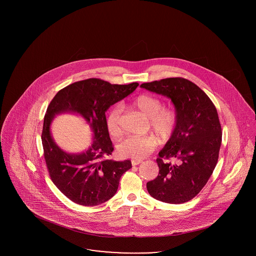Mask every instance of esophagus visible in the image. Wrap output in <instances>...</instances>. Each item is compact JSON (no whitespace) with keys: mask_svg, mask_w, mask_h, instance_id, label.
<instances>
[{"mask_svg":"<svg viewBox=\"0 0 256 256\" xmlns=\"http://www.w3.org/2000/svg\"><path fill=\"white\" fill-rule=\"evenodd\" d=\"M142 162H143V160H141V159H132V164L134 166L139 165V164L142 163Z\"/></svg>","mask_w":256,"mask_h":256,"instance_id":"obj_1","label":"esophagus"}]
</instances>
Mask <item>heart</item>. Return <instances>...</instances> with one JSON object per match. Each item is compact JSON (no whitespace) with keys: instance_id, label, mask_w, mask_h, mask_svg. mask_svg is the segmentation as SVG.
<instances>
[{"instance_id":"obj_1","label":"heart","mask_w":256,"mask_h":256,"mask_svg":"<svg viewBox=\"0 0 256 256\" xmlns=\"http://www.w3.org/2000/svg\"><path fill=\"white\" fill-rule=\"evenodd\" d=\"M132 104L148 117L150 128L162 141L170 140L178 126L176 110L163 108V102L159 98L148 94L134 98ZM106 124L113 137H118L122 134V108L120 104H115L110 108L106 118ZM156 145L158 139L154 135L130 136L119 143L118 152L122 158H144Z\"/></svg>"}]
</instances>
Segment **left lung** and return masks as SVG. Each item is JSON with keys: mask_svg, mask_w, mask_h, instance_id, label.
<instances>
[{"mask_svg": "<svg viewBox=\"0 0 256 256\" xmlns=\"http://www.w3.org/2000/svg\"><path fill=\"white\" fill-rule=\"evenodd\" d=\"M140 86L170 98L178 114V128L158 154V176L146 183L148 192L163 202H186L202 191L218 162L222 128L216 106L198 86L183 78ZM170 158L180 164H172Z\"/></svg>", "mask_w": 256, "mask_h": 256, "instance_id": "left-lung-1", "label": "left lung"}]
</instances>
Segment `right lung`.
Returning a JSON list of instances; mask_svg holds the SVG:
<instances>
[{
	"label": "right lung",
	"instance_id": "right-lung-1",
	"mask_svg": "<svg viewBox=\"0 0 256 256\" xmlns=\"http://www.w3.org/2000/svg\"><path fill=\"white\" fill-rule=\"evenodd\" d=\"M138 86L88 78L64 87L50 100L41 135L44 158L52 182L74 204L96 206L106 202L116 194L122 174L132 168L130 160L108 158L114 146L106 124V111ZM63 112L82 114L94 130V143L84 153L67 154L53 142L49 124L56 114Z\"/></svg>",
	"mask_w": 256,
	"mask_h": 256
}]
</instances>
